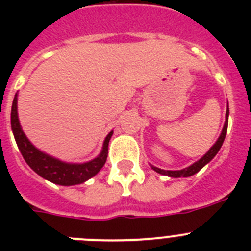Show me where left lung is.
Listing matches in <instances>:
<instances>
[{
  "mask_svg": "<svg viewBox=\"0 0 251 251\" xmlns=\"http://www.w3.org/2000/svg\"><path fill=\"white\" fill-rule=\"evenodd\" d=\"M227 123H229V104H227V109H226V115H225V123H224V128L221 130V134L220 137L217 138V141L215 142V145L212 146L210 150L207 151L206 154H203V157H201L200 159L195 163H192L191 166H188V167L183 168V170H178V171H167V170H161L158 167H154V166L150 165L151 168L153 171H156L157 174H161V175H165V176L168 177H174V178H178V177H190L192 175L197 174L203 166H206L208 162L211 161L215 156L217 154V152L220 151L221 146L224 143V139L226 137V132H227Z\"/></svg>",
  "mask_w": 251,
  "mask_h": 251,
  "instance_id": "left-lung-1",
  "label": "left lung"
}]
</instances>
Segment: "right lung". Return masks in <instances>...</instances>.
Here are the masks:
<instances>
[{
    "mask_svg": "<svg viewBox=\"0 0 251 251\" xmlns=\"http://www.w3.org/2000/svg\"><path fill=\"white\" fill-rule=\"evenodd\" d=\"M11 128H12L17 147L31 170H34L39 176L48 179L50 182L61 186L80 185L98 174L106 161L108 145L113 136V130L108 133V136L104 139L101 152L99 153L98 157H95L89 162L69 163V162L55 158L35 147L22 130L19 121V113H17V93L13 98L12 108H11Z\"/></svg>",
    "mask_w": 251,
    "mask_h": 251,
    "instance_id": "1",
    "label": "right lung"
}]
</instances>
